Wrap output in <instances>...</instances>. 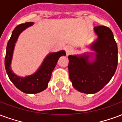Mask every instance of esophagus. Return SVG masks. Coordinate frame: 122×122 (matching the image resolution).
<instances>
[{"label":"esophagus","mask_w":122,"mask_h":122,"mask_svg":"<svg viewBox=\"0 0 122 122\" xmlns=\"http://www.w3.org/2000/svg\"><path fill=\"white\" fill-rule=\"evenodd\" d=\"M66 52L67 55L70 54L71 52H72V47H70V46H66Z\"/></svg>","instance_id":"1"}]
</instances>
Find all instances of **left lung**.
<instances>
[{
  "label": "left lung",
  "mask_w": 122,
  "mask_h": 122,
  "mask_svg": "<svg viewBox=\"0 0 122 122\" xmlns=\"http://www.w3.org/2000/svg\"><path fill=\"white\" fill-rule=\"evenodd\" d=\"M98 38L91 46L96 59L89 63V55L69 56L68 72L73 86L81 92L94 94L107 85L118 65V47L111 29L105 26L94 27Z\"/></svg>",
  "instance_id": "left-lung-1"
}]
</instances>
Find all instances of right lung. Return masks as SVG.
I'll list each match as a JSON object with an SVG mask.
<instances>
[{
    "instance_id": "1",
    "label": "right lung",
    "mask_w": 122,
    "mask_h": 122,
    "mask_svg": "<svg viewBox=\"0 0 122 122\" xmlns=\"http://www.w3.org/2000/svg\"><path fill=\"white\" fill-rule=\"evenodd\" d=\"M33 23V22H26L19 24L15 27L10 40L8 41L5 56V68L11 81L18 89L27 94L38 93L46 89L52 76V71L56 66L59 58L66 55L64 50L51 53L46 57L39 69L35 74L26 77H20L16 76L11 71L10 67L15 43L20 33L26 28L32 25Z\"/></svg>"
}]
</instances>
